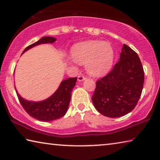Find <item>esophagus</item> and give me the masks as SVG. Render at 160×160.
Listing matches in <instances>:
<instances>
[{
    "label": "esophagus",
    "instance_id": "34e87169",
    "mask_svg": "<svg viewBox=\"0 0 160 160\" xmlns=\"http://www.w3.org/2000/svg\"><path fill=\"white\" fill-rule=\"evenodd\" d=\"M86 79V78L83 75H78V80L79 81V82H81V81H83V80H85Z\"/></svg>",
    "mask_w": 160,
    "mask_h": 160
}]
</instances>
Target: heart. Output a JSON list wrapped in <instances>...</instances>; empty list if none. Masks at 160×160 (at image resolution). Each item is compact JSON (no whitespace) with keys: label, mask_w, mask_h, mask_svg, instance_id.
Returning <instances> with one entry per match:
<instances>
[{"label":"heart","mask_w":160,"mask_h":160,"mask_svg":"<svg viewBox=\"0 0 160 160\" xmlns=\"http://www.w3.org/2000/svg\"><path fill=\"white\" fill-rule=\"evenodd\" d=\"M74 60L70 63L86 64L87 71L92 76H102L112 68L114 60V51L109 43L91 40L75 45L71 50Z\"/></svg>","instance_id":"heart-1"}]
</instances>
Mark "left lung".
Segmentation results:
<instances>
[{"label": "left lung", "mask_w": 160, "mask_h": 160, "mask_svg": "<svg viewBox=\"0 0 160 160\" xmlns=\"http://www.w3.org/2000/svg\"><path fill=\"white\" fill-rule=\"evenodd\" d=\"M144 70L137 53L123 44L119 61L112 71L97 80L92 100L102 115L110 118L132 111L141 95Z\"/></svg>", "instance_id": "obj_1"}]
</instances>
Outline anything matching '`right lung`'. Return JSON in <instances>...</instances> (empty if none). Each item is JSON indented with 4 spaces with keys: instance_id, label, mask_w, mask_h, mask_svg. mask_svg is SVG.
I'll return each instance as SVG.
<instances>
[{
    "instance_id": "obj_1",
    "label": "right lung",
    "mask_w": 160,
    "mask_h": 160,
    "mask_svg": "<svg viewBox=\"0 0 160 160\" xmlns=\"http://www.w3.org/2000/svg\"><path fill=\"white\" fill-rule=\"evenodd\" d=\"M56 39L51 37H44L24 50L23 53L35 46L54 43ZM77 78H70L61 82L55 92L48 99L41 102L28 101L22 97L16 91L19 101L28 114L37 120L48 122L60 118L66 114L68 108L72 89L75 85ZM16 90V89H15Z\"/></svg>"
}]
</instances>
